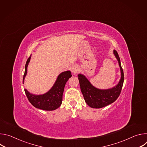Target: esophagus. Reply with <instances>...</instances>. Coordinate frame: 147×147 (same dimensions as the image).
Wrapping results in <instances>:
<instances>
[{"instance_id": "obj_1", "label": "esophagus", "mask_w": 147, "mask_h": 147, "mask_svg": "<svg viewBox=\"0 0 147 147\" xmlns=\"http://www.w3.org/2000/svg\"><path fill=\"white\" fill-rule=\"evenodd\" d=\"M71 71L74 74L77 73L78 71V67L77 65H73L71 68Z\"/></svg>"}]
</instances>
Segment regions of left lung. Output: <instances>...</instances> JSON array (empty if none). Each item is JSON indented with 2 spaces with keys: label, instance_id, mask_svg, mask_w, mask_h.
<instances>
[{
  "label": "left lung",
  "instance_id": "obj_1",
  "mask_svg": "<svg viewBox=\"0 0 147 147\" xmlns=\"http://www.w3.org/2000/svg\"><path fill=\"white\" fill-rule=\"evenodd\" d=\"M113 54L118 61L121 73L120 80L115 87L107 90L97 88L91 84L84 75L78 74L81 92L86 102L91 108L98 109L108 106L117 99L121 92L124 82V73L120 59L116 51H113Z\"/></svg>",
  "mask_w": 147,
  "mask_h": 147
}]
</instances>
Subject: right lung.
<instances>
[{"instance_id":"obj_1","label":"right lung","mask_w":147,"mask_h":147,"mask_svg":"<svg viewBox=\"0 0 147 147\" xmlns=\"http://www.w3.org/2000/svg\"><path fill=\"white\" fill-rule=\"evenodd\" d=\"M31 59V56L28 59L25 66V72L23 82L24 84L25 77L27 73V67ZM72 76L71 71L68 70L61 73L57 77L52 87L45 94L35 95L31 94L27 89L24 91L30 102L36 108L44 111H54L61 105L63 94L66 82Z\"/></svg>"}]
</instances>
